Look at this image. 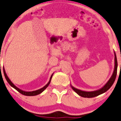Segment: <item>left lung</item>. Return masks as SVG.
Returning <instances> with one entry per match:
<instances>
[{
    "mask_svg": "<svg viewBox=\"0 0 121 121\" xmlns=\"http://www.w3.org/2000/svg\"><path fill=\"white\" fill-rule=\"evenodd\" d=\"M114 69L113 73L112 74L111 78L109 79L108 81H107L106 83L101 88L99 89L96 90V91H81V90L75 88L73 86H72L71 85V87L72 89L76 93L79 95V96H81L83 97H87V98H91V97H95L96 96H99V95H101V94L104 93L105 91H107L110 87H111L112 85L114 83V81H115V78H116L117 73V68H118V63H117V59L116 54L115 52H114Z\"/></svg>",
    "mask_w": 121,
    "mask_h": 121,
    "instance_id": "1",
    "label": "left lung"
}]
</instances>
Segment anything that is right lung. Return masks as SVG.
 Instances as JSON below:
<instances>
[{
    "label": "right lung",
    "instance_id": "1",
    "mask_svg": "<svg viewBox=\"0 0 121 121\" xmlns=\"http://www.w3.org/2000/svg\"><path fill=\"white\" fill-rule=\"evenodd\" d=\"M3 72H4V77H5V78H6V79L7 80V82H8V83L10 84V85L11 86V87H13V88H14L15 89L17 90V91H18V92H20V93H21V94H22V95H25V96H36V95H39V94L41 93L42 92H43V91L44 90H45L46 89L47 87H48V86H49V84H50L51 79H52V77H53V73H53V74H52V75H51L50 80H49V82H48V83H47L46 85H45V86H43V87H42L41 89H39L36 90V91H22V90L20 89H19L18 87H17L16 86H15L14 84L12 82H11V81H10L9 78L8 76L7 75V74H6V71H5L4 69V68H3Z\"/></svg>",
    "mask_w": 121,
    "mask_h": 121
}]
</instances>
